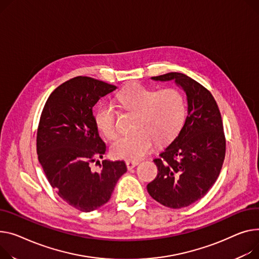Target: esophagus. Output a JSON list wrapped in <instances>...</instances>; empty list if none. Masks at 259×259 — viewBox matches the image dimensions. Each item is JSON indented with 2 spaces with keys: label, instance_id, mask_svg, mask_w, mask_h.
Wrapping results in <instances>:
<instances>
[{
  "label": "esophagus",
  "instance_id": "obj_1",
  "mask_svg": "<svg viewBox=\"0 0 259 259\" xmlns=\"http://www.w3.org/2000/svg\"><path fill=\"white\" fill-rule=\"evenodd\" d=\"M137 164H139V161H131V160L126 161V165H127V168H128V169H132V168L135 167Z\"/></svg>",
  "mask_w": 259,
  "mask_h": 259
}]
</instances>
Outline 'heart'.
I'll return each mask as SVG.
<instances>
[{
	"mask_svg": "<svg viewBox=\"0 0 259 259\" xmlns=\"http://www.w3.org/2000/svg\"><path fill=\"white\" fill-rule=\"evenodd\" d=\"M116 104L123 111L135 114L132 134L119 136L111 146L112 156L136 161L153 148L154 143L164 145L176 139L187 115L184 95L177 89L160 91L144 85H133L116 96ZM99 131L109 140L117 134V111L105 102L95 111Z\"/></svg>",
	"mask_w": 259,
	"mask_h": 259,
	"instance_id": "heart-1",
	"label": "heart"
}]
</instances>
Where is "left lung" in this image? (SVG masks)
Segmentation results:
<instances>
[{
	"label": "left lung",
	"mask_w": 259,
	"mask_h": 259,
	"mask_svg": "<svg viewBox=\"0 0 259 259\" xmlns=\"http://www.w3.org/2000/svg\"><path fill=\"white\" fill-rule=\"evenodd\" d=\"M175 80L187 96V116L176 139L153 161L158 174L147 185L150 196L169 208L202 199L217 181L226 153L222 116L210 92L181 73L152 77Z\"/></svg>",
	"instance_id": "8db88e82"
}]
</instances>
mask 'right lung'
I'll return each mask as SVG.
<instances>
[{
	"label": "right lung",
	"mask_w": 259,
	"mask_h": 259,
	"mask_svg": "<svg viewBox=\"0 0 259 259\" xmlns=\"http://www.w3.org/2000/svg\"><path fill=\"white\" fill-rule=\"evenodd\" d=\"M115 89L91 77H75L50 95L40 115L36 151L46 177L64 202L83 212L106 204L127 170L118 160H103L100 171L91 169L106 152L93 108Z\"/></svg>",
	"instance_id": "obj_1"
}]
</instances>
